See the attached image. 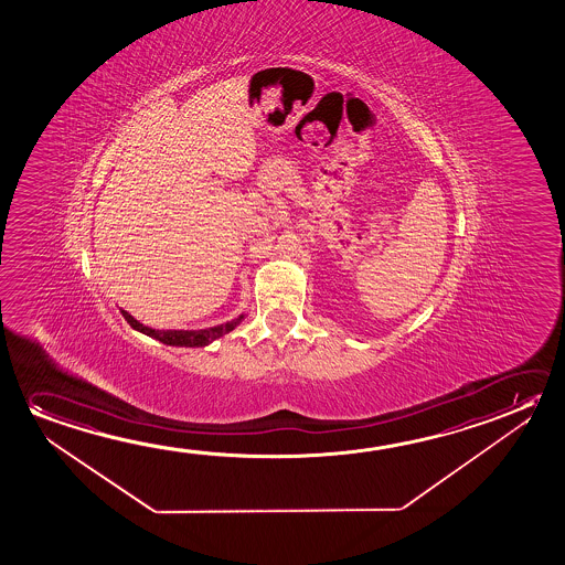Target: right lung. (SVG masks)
I'll use <instances>...</instances> for the list:
<instances>
[{
	"instance_id": "right-lung-1",
	"label": "right lung",
	"mask_w": 565,
	"mask_h": 565,
	"mask_svg": "<svg viewBox=\"0 0 565 565\" xmlns=\"http://www.w3.org/2000/svg\"><path fill=\"white\" fill-rule=\"evenodd\" d=\"M121 313H124V318H126L127 323H129L134 330L149 335L152 340L172 345V348H206V345H210V343L217 340V338H222L225 333L233 332V330L245 320V313L242 312L237 318L230 320V322L217 323V326L204 328V330H152L149 326H145V323L139 322V320H135L134 316L126 312V310H121Z\"/></svg>"
}]
</instances>
